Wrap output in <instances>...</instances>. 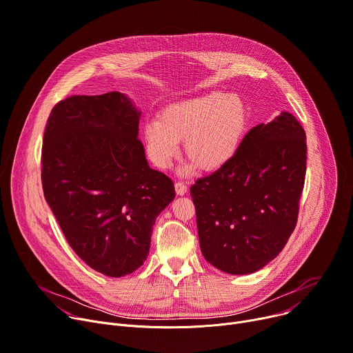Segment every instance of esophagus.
I'll return each mask as SVG.
<instances>
[{"label":"esophagus","instance_id":"esophagus-1","mask_svg":"<svg viewBox=\"0 0 353 353\" xmlns=\"http://www.w3.org/2000/svg\"><path fill=\"white\" fill-rule=\"evenodd\" d=\"M174 187H176V193L179 196H184L187 193V185L183 181H176Z\"/></svg>","mask_w":353,"mask_h":353}]
</instances>
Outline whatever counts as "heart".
Instances as JSON below:
<instances>
[{
    "label": "heart",
    "instance_id": "1",
    "mask_svg": "<svg viewBox=\"0 0 353 353\" xmlns=\"http://www.w3.org/2000/svg\"><path fill=\"white\" fill-rule=\"evenodd\" d=\"M248 110L236 94L210 92L168 105L159 119L143 126L148 157L159 169H169L180 153L179 142L190 162L183 173L197 166L214 172L236 156L245 138Z\"/></svg>",
    "mask_w": 353,
    "mask_h": 353
}]
</instances>
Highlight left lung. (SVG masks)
Instances as JSON below:
<instances>
[{"instance_id":"obj_1","label":"left lung","mask_w":353,"mask_h":353,"mask_svg":"<svg viewBox=\"0 0 353 353\" xmlns=\"http://www.w3.org/2000/svg\"><path fill=\"white\" fill-rule=\"evenodd\" d=\"M307 168L305 132L290 112L245 135L228 165L190 188L201 253L230 274L261 270L296 228Z\"/></svg>"}]
</instances>
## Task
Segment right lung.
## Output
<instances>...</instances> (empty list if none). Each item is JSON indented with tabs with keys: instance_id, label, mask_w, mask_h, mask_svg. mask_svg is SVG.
I'll list each match as a JSON object with an SVG mask.
<instances>
[{
	"instance_id": "obj_1",
	"label": "right lung",
	"mask_w": 353,
	"mask_h": 353,
	"mask_svg": "<svg viewBox=\"0 0 353 353\" xmlns=\"http://www.w3.org/2000/svg\"><path fill=\"white\" fill-rule=\"evenodd\" d=\"M139 117L118 91L72 95L45 128V199L79 258L110 277L143 265L154 221L176 197L172 179L148 165Z\"/></svg>"
}]
</instances>
